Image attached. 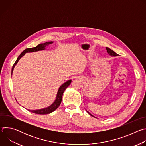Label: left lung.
Here are the masks:
<instances>
[{
  "mask_svg": "<svg viewBox=\"0 0 146 146\" xmlns=\"http://www.w3.org/2000/svg\"><path fill=\"white\" fill-rule=\"evenodd\" d=\"M106 50H107V52H108V53L110 55H111V56H118V55L117 54V53H115L114 51H113L112 50H111L110 48H108V47H106ZM87 111V113L90 114V115H91V116H92V117H95L94 116H93L92 114H91L88 111Z\"/></svg>",
  "mask_w": 146,
  "mask_h": 146,
  "instance_id": "left-lung-1",
  "label": "left lung"
}]
</instances>
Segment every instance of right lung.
<instances>
[{
  "instance_id": "obj_1",
  "label": "right lung",
  "mask_w": 146,
  "mask_h": 146,
  "mask_svg": "<svg viewBox=\"0 0 146 146\" xmlns=\"http://www.w3.org/2000/svg\"><path fill=\"white\" fill-rule=\"evenodd\" d=\"M53 42L52 41H48V42H46L45 43H41L38 44V46H37L35 47H33V48H28L25 49L21 54L18 57V58L17 59L16 61L15 62L14 64L13 65V68H12V70H11V74L13 73L14 68L15 66V65L18 63V60L20 59V58L23 57L27 52H36V51H41V50H45V48L48 46V45L52 44ZM72 80H69L67 81H66L65 83H64L59 88L58 92H57V95H56V99L54 101V102L51 105H50V106L44 108V109H42L40 110H28L29 111H31L33 113L35 114H50L52 112H53L54 111H55L60 105V104L61 103L62 101V95H63V94L65 91V90H66V88L70 84Z\"/></svg>"
}]
</instances>
